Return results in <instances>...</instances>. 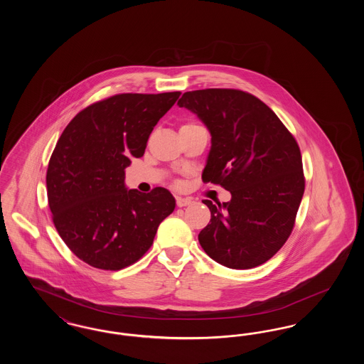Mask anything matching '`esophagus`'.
<instances>
[{
    "label": "esophagus",
    "instance_id": "esophagus-1",
    "mask_svg": "<svg viewBox=\"0 0 364 364\" xmlns=\"http://www.w3.org/2000/svg\"><path fill=\"white\" fill-rule=\"evenodd\" d=\"M176 203H177L178 208H186V206H190L191 203H192V200H191L190 198L177 196V198H176Z\"/></svg>",
    "mask_w": 364,
    "mask_h": 364
}]
</instances>
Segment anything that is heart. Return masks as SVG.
I'll use <instances>...</instances> for the list:
<instances>
[{"label": "heart", "mask_w": 364, "mask_h": 364, "mask_svg": "<svg viewBox=\"0 0 364 364\" xmlns=\"http://www.w3.org/2000/svg\"><path fill=\"white\" fill-rule=\"evenodd\" d=\"M191 125H196V124H192V122H190V124H184L181 128H184V127H191Z\"/></svg>", "instance_id": "1"}]
</instances>
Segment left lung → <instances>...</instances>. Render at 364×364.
<instances>
[{"instance_id":"left-lung-1","label":"left lung","mask_w":364,"mask_h":364,"mask_svg":"<svg viewBox=\"0 0 364 364\" xmlns=\"http://www.w3.org/2000/svg\"><path fill=\"white\" fill-rule=\"evenodd\" d=\"M177 105L193 112L211 134L203 183L232 195L224 203L203 200L211 218L199 242L226 267H257L292 233L306 186L299 144L267 105L242 90L188 91Z\"/></svg>"}]
</instances>
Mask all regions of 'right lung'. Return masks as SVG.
<instances>
[{
    "label": "right lung",
    "instance_id": "obj_1",
    "mask_svg": "<svg viewBox=\"0 0 364 364\" xmlns=\"http://www.w3.org/2000/svg\"><path fill=\"white\" fill-rule=\"evenodd\" d=\"M180 91L117 94L79 112L58 139L48 173L53 223L70 251L92 267L122 270L151 247L173 213V195L127 190L124 169L144 154L159 119Z\"/></svg>",
    "mask_w": 364,
    "mask_h": 364
}]
</instances>
